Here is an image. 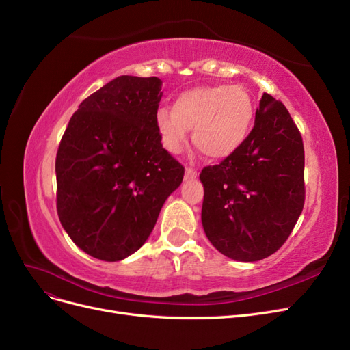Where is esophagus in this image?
Returning <instances> with one entry per match:
<instances>
[{
    "label": "esophagus",
    "mask_w": 350,
    "mask_h": 350,
    "mask_svg": "<svg viewBox=\"0 0 350 350\" xmlns=\"http://www.w3.org/2000/svg\"><path fill=\"white\" fill-rule=\"evenodd\" d=\"M198 177V172L195 170L193 167H187L186 173H185V180H193Z\"/></svg>",
    "instance_id": "esophagus-1"
}]
</instances>
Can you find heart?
Listing matches in <instances>:
<instances>
[{
	"label": "heart",
	"instance_id": "1",
	"mask_svg": "<svg viewBox=\"0 0 350 350\" xmlns=\"http://www.w3.org/2000/svg\"><path fill=\"white\" fill-rule=\"evenodd\" d=\"M254 120V103L240 85H200L178 93L170 109L155 115L157 131L167 151L185 148L187 131L193 142L211 159L234 154L249 137Z\"/></svg>",
	"mask_w": 350,
	"mask_h": 350
}]
</instances>
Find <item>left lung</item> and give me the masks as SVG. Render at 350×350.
Here are the masks:
<instances>
[{
  "label": "left lung",
  "instance_id": "obj_1",
  "mask_svg": "<svg viewBox=\"0 0 350 350\" xmlns=\"http://www.w3.org/2000/svg\"><path fill=\"white\" fill-rule=\"evenodd\" d=\"M304 144L282 101L265 93L244 144L200 173L202 225L215 249L257 262L288 240L306 200Z\"/></svg>",
  "mask_w": 350,
  "mask_h": 350
}]
</instances>
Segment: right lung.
Returning a JSON list of instances; mask_svg holds the SVG:
<instances>
[{"label":"right lung","mask_w":350,"mask_h":350,"mask_svg":"<svg viewBox=\"0 0 350 350\" xmlns=\"http://www.w3.org/2000/svg\"><path fill=\"white\" fill-rule=\"evenodd\" d=\"M157 77L120 75L71 116L56 152V209L83 252L119 262L141 249L185 167L163 148Z\"/></svg>","instance_id":"right-lung-1"}]
</instances>
